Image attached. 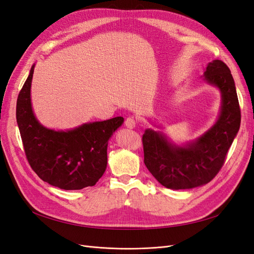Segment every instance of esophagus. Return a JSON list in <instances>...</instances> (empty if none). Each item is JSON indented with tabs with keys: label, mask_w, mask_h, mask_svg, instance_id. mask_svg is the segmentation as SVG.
<instances>
[{
	"label": "esophagus",
	"mask_w": 254,
	"mask_h": 254,
	"mask_svg": "<svg viewBox=\"0 0 254 254\" xmlns=\"http://www.w3.org/2000/svg\"><path fill=\"white\" fill-rule=\"evenodd\" d=\"M125 125L127 128L132 129L135 127V120L133 118H127L125 121Z\"/></svg>",
	"instance_id": "1"
}]
</instances>
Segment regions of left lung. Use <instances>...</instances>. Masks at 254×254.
I'll list each match as a JSON object with an SVG mask.
<instances>
[{
  "label": "left lung",
  "mask_w": 254,
  "mask_h": 254,
  "mask_svg": "<svg viewBox=\"0 0 254 254\" xmlns=\"http://www.w3.org/2000/svg\"><path fill=\"white\" fill-rule=\"evenodd\" d=\"M204 80L221 94L216 123L195 141L178 146L164 133L146 129L143 134L144 163L163 187L186 190L203 186L218 174L241 126V109L234 79L221 60H213L203 73Z\"/></svg>",
  "instance_id": "left-lung-1"
}]
</instances>
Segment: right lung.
Instances as JSON below:
<instances>
[{"label":"right lung","mask_w":254,"mask_h":254,"mask_svg":"<svg viewBox=\"0 0 254 254\" xmlns=\"http://www.w3.org/2000/svg\"><path fill=\"white\" fill-rule=\"evenodd\" d=\"M34 67L20 91L16 112L30 167L44 182L63 190L95 186L106 171L108 141L124 119L87 123L65 131L42 126L30 101Z\"/></svg>","instance_id":"right-lung-1"}]
</instances>
